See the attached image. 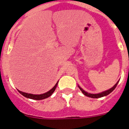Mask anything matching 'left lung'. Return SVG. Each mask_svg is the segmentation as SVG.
<instances>
[{
	"label": "left lung",
	"instance_id": "obj_1",
	"mask_svg": "<svg viewBox=\"0 0 129 129\" xmlns=\"http://www.w3.org/2000/svg\"><path fill=\"white\" fill-rule=\"evenodd\" d=\"M118 82H119V81H118L117 83H116V85H114V86H113V87H112L111 88H110L109 90H107L106 91H104V92H101V93H99V94H90V93H88V92H85V90L83 89H82L80 87V86H79L78 85V87L79 88V89L81 90V91L82 92H83V94H84V95H85L86 96H88V97H90V98H101V97H103V96H106V95H109L110 93H111L112 91L114 90L115 89V88L116 87V86H117V85H118Z\"/></svg>",
	"mask_w": 129,
	"mask_h": 129
}]
</instances>
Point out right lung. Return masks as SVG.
<instances>
[{
  "label": "right lung",
  "instance_id": "obj_1",
  "mask_svg": "<svg viewBox=\"0 0 129 129\" xmlns=\"http://www.w3.org/2000/svg\"><path fill=\"white\" fill-rule=\"evenodd\" d=\"M57 83H58V82L56 83V84H55V86L52 88L50 90H49L48 92H46V93H44V94H39V95H35V94H28V93H26V92H21V91L19 90H18V91H19L20 94H21L22 95H24V96L26 97V98H27L32 99V100H44V99L50 97L52 94H53V92H54L55 90V88H56L57 85Z\"/></svg>",
  "mask_w": 129,
  "mask_h": 129
}]
</instances>
